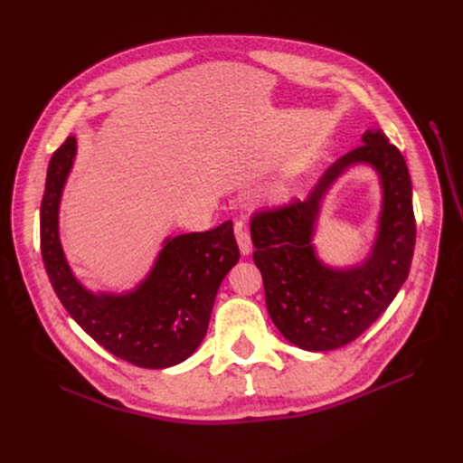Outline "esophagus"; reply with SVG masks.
<instances>
[{
	"label": "esophagus",
	"instance_id": "obj_1",
	"mask_svg": "<svg viewBox=\"0 0 463 463\" xmlns=\"http://www.w3.org/2000/svg\"><path fill=\"white\" fill-rule=\"evenodd\" d=\"M235 237H237V245H240L241 255H249L250 250H253V243H250V235L243 226V222L235 223Z\"/></svg>",
	"mask_w": 463,
	"mask_h": 463
}]
</instances>
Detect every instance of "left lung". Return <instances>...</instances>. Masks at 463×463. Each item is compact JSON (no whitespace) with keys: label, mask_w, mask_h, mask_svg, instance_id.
<instances>
[{"label":"left lung","mask_w":463,"mask_h":463,"mask_svg":"<svg viewBox=\"0 0 463 463\" xmlns=\"http://www.w3.org/2000/svg\"><path fill=\"white\" fill-rule=\"evenodd\" d=\"M361 141L328 167L305 201L262 210L250 220L266 309L284 338L307 352H330L359 338L410 274L415 216L408 165L383 129H367ZM359 163L382 179L379 230L365 261L335 269L317 259L312 245L319 203L335 179Z\"/></svg>","instance_id":"8db88e82"}]
</instances>
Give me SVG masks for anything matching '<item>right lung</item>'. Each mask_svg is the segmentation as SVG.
<instances>
[{
  "instance_id": "right-lung-1",
  "label": "right lung",
  "mask_w": 463,
  "mask_h": 463,
  "mask_svg": "<svg viewBox=\"0 0 463 463\" xmlns=\"http://www.w3.org/2000/svg\"><path fill=\"white\" fill-rule=\"evenodd\" d=\"M75 154V137L53 152L40 206V249L55 296L109 354L145 369L174 367L201 345L222 279L240 260L233 223L167 237L135 289L94 293L75 278L60 241V203Z\"/></svg>"
}]
</instances>
